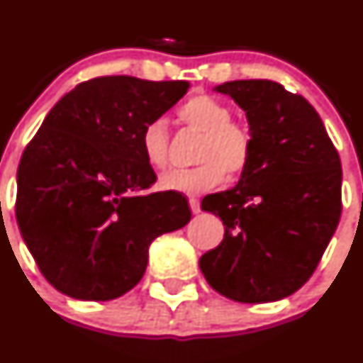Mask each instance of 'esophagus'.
<instances>
[{"label": "esophagus", "instance_id": "esophagus-1", "mask_svg": "<svg viewBox=\"0 0 363 363\" xmlns=\"http://www.w3.org/2000/svg\"><path fill=\"white\" fill-rule=\"evenodd\" d=\"M189 207H191L193 214H199V212H200V200L199 199H189Z\"/></svg>", "mask_w": 363, "mask_h": 363}]
</instances>
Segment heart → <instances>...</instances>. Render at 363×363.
Wrapping results in <instances>:
<instances>
[{"instance_id": "1", "label": "heart", "mask_w": 363, "mask_h": 363, "mask_svg": "<svg viewBox=\"0 0 363 363\" xmlns=\"http://www.w3.org/2000/svg\"><path fill=\"white\" fill-rule=\"evenodd\" d=\"M177 117L188 130L202 135L195 155L199 167L172 170L160 179L167 191L181 195H202L225 182L226 175L237 179L250 168L252 133L244 123L232 119V108L216 98L199 94L181 105ZM170 135L164 119L149 121L140 135L144 158L155 170L168 167Z\"/></svg>"}]
</instances>
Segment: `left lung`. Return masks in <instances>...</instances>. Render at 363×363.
<instances>
[{"label":"left lung","mask_w":363,"mask_h":363,"mask_svg":"<svg viewBox=\"0 0 363 363\" xmlns=\"http://www.w3.org/2000/svg\"><path fill=\"white\" fill-rule=\"evenodd\" d=\"M216 91L246 112L252 160L235 188L202 200L225 237L200 270L226 298L274 302L309 281L337 228L339 152L313 105L279 82L233 80Z\"/></svg>","instance_id":"1"}]
</instances>
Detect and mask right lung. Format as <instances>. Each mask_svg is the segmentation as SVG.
<instances>
[{
	"label": "right lung",
	"mask_w": 363,
	"mask_h": 363,
	"mask_svg": "<svg viewBox=\"0 0 363 363\" xmlns=\"http://www.w3.org/2000/svg\"><path fill=\"white\" fill-rule=\"evenodd\" d=\"M186 80L108 75L80 82L47 113L17 170L16 218L40 272L61 294L112 300L137 286L149 246L188 225L186 196L156 182L140 135Z\"/></svg>",
	"instance_id": "1"
}]
</instances>
